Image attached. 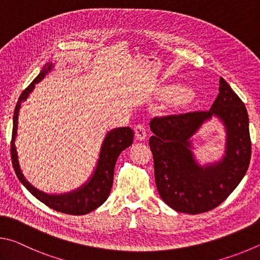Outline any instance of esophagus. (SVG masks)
Returning a JSON list of instances; mask_svg holds the SVG:
<instances>
[{
	"label": "esophagus",
	"mask_w": 260,
	"mask_h": 260,
	"mask_svg": "<svg viewBox=\"0 0 260 260\" xmlns=\"http://www.w3.org/2000/svg\"><path fill=\"white\" fill-rule=\"evenodd\" d=\"M135 135L136 138L138 140H145V138L147 137L146 127H145V125L142 124V123H138V124L135 126Z\"/></svg>",
	"instance_id": "34e87169"
}]
</instances>
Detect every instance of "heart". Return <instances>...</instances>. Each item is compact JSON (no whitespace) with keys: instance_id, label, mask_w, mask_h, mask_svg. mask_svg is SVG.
Instances as JSON below:
<instances>
[{"instance_id":"obj_1","label":"heart","mask_w":260,"mask_h":260,"mask_svg":"<svg viewBox=\"0 0 260 260\" xmlns=\"http://www.w3.org/2000/svg\"><path fill=\"white\" fill-rule=\"evenodd\" d=\"M189 99H190V93L186 90H179L178 92H176V94H175V102L177 104L187 103Z\"/></svg>"}]
</instances>
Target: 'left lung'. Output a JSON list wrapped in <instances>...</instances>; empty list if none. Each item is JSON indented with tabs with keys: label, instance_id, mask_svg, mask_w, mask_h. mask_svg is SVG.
<instances>
[{
	"label": "left lung",
	"instance_id": "8db88e82",
	"mask_svg": "<svg viewBox=\"0 0 260 260\" xmlns=\"http://www.w3.org/2000/svg\"><path fill=\"white\" fill-rule=\"evenodd\" d=\"M212 115L224 122L226 154L218 164L199 166L189 138ZM149 138L158 194L178 212L210 211L230 197L247 172L251 158L249 117L244 104L220 77L219 93L209 111L154 117Z\"/></svg>",
	"mask_w": 260,
	"mask_h": 260
}]
</instances>
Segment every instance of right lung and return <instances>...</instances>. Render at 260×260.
Masks as SVG:
<instances>
[{"label": "right lung", "instance_id": "obj_1", "mask_svg": "<svg viewBox=\"0 0 260 260\" xmlns=\"http://www.w3.org/2000/svg\"><path fill=\"white\" fill-rule=\"evenodd\" d=\"M52 70V63H47L42 70V72L36 76V79L22 91L19 100L16 105L15 114H13V129H12V139H11V158L13 169H15L18 179L21 181V184L34 195V197L44 203L45 206L53 209V210L67 213V215H86L94 209L102 206L106 201L111 188L113 186L114 179V167L118 155L122 151H124L134 142V131L130 127H117L109 131L106 138H105L102 151H100L99 160L97 168L91 179L81 188L74 190L72 193L62 194V195H49L41 190L36 189L34 186H31L22 175L20 170L19 162H18V155L15 146V139L17 136L18 129V114L21 106L22 100H25L28 94L34 89L36 83L43 79L48 73Z\"/></svg>", "mask_w": 260, "mask_h": 260}]
</instances>
